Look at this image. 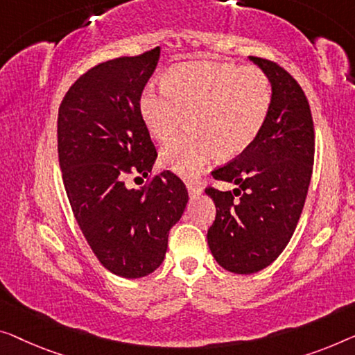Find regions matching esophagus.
Here are the masks:
<instances>
[{
  "label": "esophagus",
  "instance_id": "obj_1",
  "mask_svg": "<svg viewBox=\"0 0 355 355\" xmlns=\"http://www.w3.org/2000/svg\"><path fill=\"white\" fill-rule=\"evenodd\" d=\"M187 188H188L189 196H196V194L202 193V188H200V184L193 182V180H189V182H187Z\"/></svg>",
  "mask_w": 355,
  "mask_h": 355
}]
</instances>
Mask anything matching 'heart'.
<instances>
[{
    "label": "heart",
    "mask_w": 355,
    "mask_h": 355,
    "mask_svg": "<svg viewBox=\"0 0 355 355\" xmlns=\"http://www.w3.org/2000/svg\"><path fill=\"white\" fill-rule=\"evenodd\" d=\"M162 92L146 86L139 111L153 139L167 144L188 119L189 132L164 146L161 164L191 178L218 155L234 159L248 150L271 108V81L260 68L232 63H184L166 71Z\"/></svg>",
    "instance_id": "1"
}]
</instances>
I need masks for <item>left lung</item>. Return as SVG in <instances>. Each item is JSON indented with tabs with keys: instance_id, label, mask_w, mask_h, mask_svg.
Returning a JSON list of instances; mask_svg holds the SVG:
<instances>
[{
	"instance_id": "left-lung-1",
	"label": "left lung",
	"mask_w": 355,
	"mask_h": 355,
	"mask_svg": "<svg viewBox=\"0 0 355 355\" xmlns=\"http://www.w3.org/2000/svg\"><path fill=\"white\" fill-rule=\"evenodd\" d=\"M271 81L266 123L248 150L211 172L236 184L232 191L207 188L216 216L207 242L226 271L253 274L269 266L292 239L314 164V125L300 84L271 60L248 57Z\"/></svg>"
}]
</instances>
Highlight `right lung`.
Instances as JSON below:
<instances>
[{
	"label": "right lung",
	"instance_id": "obj_1",
	"mask_svg": "<svg viewBox=\"0 0 355 355\" xmlns=\"http://www.w3.org/2000/svg\"><path fill=\"white\" fill-rule=\"evenodd\" d=\"M161 47L94 67L70 87L57 121L59 161L68 200L87 244L110 272L125 279L156 271L168 231L188 204L184 183L164 171L148 188L124 177H148L157 153L139 111V97Z\"/></svg>",
	"mask_w": 355,
	"mask_h": 355
}]
</instances>
